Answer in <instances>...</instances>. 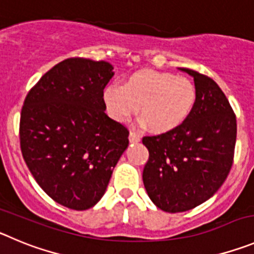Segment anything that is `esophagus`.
Returning a JSON list of instances; mask_svg holds the SVG:
<instances>
[{
    "label": "esophagus",
    "mask_w": 254,
    "mask_h": 254,
    "mask_svg": "<svg viewBox=\"0 0 254 254\" xmlns=\"http://www.w3.org/2000/svg\"><path fill=\"white\" fill-rule=\"evenodd\" d=\"M139 141H141V137H139L136 132H133V131L129 132V142L137 143V142H139Z\"/></svg>",
    "instance_id": "34e87169"
}]
</instances>
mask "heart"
Listing matches in <instances>:
<instances>
[{
  "instance_id": "1",
  "label": "heart",
  "mask_w": 254,
  "mask_h": 254,
  "mask_svg": "<svg viewBox=\"0 0 254 254\" xmlns=\"http://www.w3.org/2000/svg\"><path fill=\"white\" fill-rule=\"evenodd\" d=\"M107 113L120 123L128 122L139 107L142 125L155 133L180 127L196 103V88L189 78L167 71H134L123 85L111 83L103 90Z\"/></svg>"
}]
</instances>
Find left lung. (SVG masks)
Masks as SVG:
<instances>
[{"label": "left lung", "mask_w": 254, "mask_h": 254, "mask_svg": "<svg viewBox=\"0 0 254 254\" xmlns=\"http://www.w3.org/2000/svg\"><path fill=\"white\" fill-rule=\"evenodd\" d=\"M194 78L196 103L176 129L143 137L150 152L142 179L148 196L167 213L190 210L219 190L232 167L237 120L227 97L209 76L179 68Z\"/></svg>", "instance_id": "8db88e82"}]
</instances>
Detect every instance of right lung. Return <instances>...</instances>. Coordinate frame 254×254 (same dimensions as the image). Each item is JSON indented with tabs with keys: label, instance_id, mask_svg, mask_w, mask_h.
Segmentation results:
<instances>
[{
	"label": "right lung",
	"instance_id": "right-lung-1",
	"mask_svg": "<svg viewBox=\"0 0 254 254\" xmlns=\"http://www.w3.org/2000/svg\"><path fill=\"white\" fill-rule=\"evenodd\" d=\"M113 65L71 58L37 81L21 111L22 156L53 200L85 210L104 195L128 147V131L106 115L103 90Z\"/></svg>",
	"mask_w": 254,
	"mask_h": 254
}]
</instances>
